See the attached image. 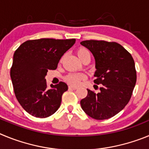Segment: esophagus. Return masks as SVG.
<instances>
[{"label":"esophagus","mask_w":149,"mask_h":149,"mask_svg":"<svg viewBox=\"0 0 149 149\" xmlns=\"http://www.w3.org/2000/svg\"><path fill=\"white\" fill-rule=\"evenodd\" d=\"M68 89H73V90H75V89H77V88L76 87V86H68Z\"/></svg>","instance_id":"esophagus-1"}]
</instances>
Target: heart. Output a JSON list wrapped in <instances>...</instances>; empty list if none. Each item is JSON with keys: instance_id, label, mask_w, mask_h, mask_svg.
Listing matches in <instances>:
<instances>
[{"instance_id": "obj_1", "label": "heart", "mask_w": 149, "mask_h": 149, "mask_svg": "<svg viewBox=\"0 0 149 149\" xmlns=\"http://www.w3.org/2000/svg\"><path fill=\"white\" fill-rule=\"evenodd\" d=\"M77 56H79V58L81 60L86 56H90V53L89 51L84 47H81L79 48L77 51ZM63 58H61L60 62H62ZM85 79V75L83 74H76V73H72L69 74L68 75L65 77V81H66L68 84L73 85V86H77L82 80Z\"/></svg>"}]
</instances>
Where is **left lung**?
<instances>
[{
	"instance_id": "1",
	"label": "left lung",
	"mask_w": 149,
	"mask_h": 149,
	"mask_svg": "<svg viewBox=\"0 0 149 149\" xmlns=\"http://www.w3.org/2000/svg\"><path fill=\"white\" fill-rule=\"evenodd\" d=\"M81 44L94 56V83L102 85L98 93L87 89V95L81 101V107L93 119H110L131 99L136 81L134 60L127 50L114 42L86 40Z\"/></svg>"
}]
</instances>
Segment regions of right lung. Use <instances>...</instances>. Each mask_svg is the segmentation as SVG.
Listing matches in <instances>:
<instances>
[{
  "label": "right lung",
  "mask_w": 149,
  "mask_h": 149,
  "mask_svg": "<svg viewBox=\"0 0 149 149\" xmlns=\"http://www.w3.org/2000/svg\"><path fill=\"white\" fill-rule=\"evenodd\" d=\"M74 43V39L27 40L15 51L10 69L13 89L19 104L33 116L46 118L60 107L67 84L61 81L49 89L45 77Z\"/></svg>",
  "instance_id": "add662e5"
}]
</instances>
